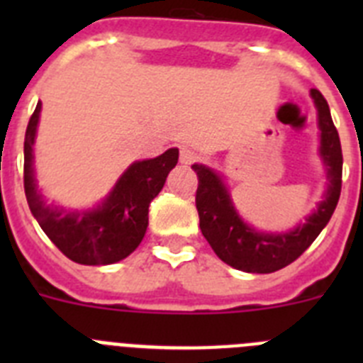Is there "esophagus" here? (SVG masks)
Listing matches in <instances>:
<instances>
[{
  "instance_id": "1",
  "label": "esophagus",
  "mask_w": 363,
  "mask_h": 363,
  "mask_svg": "<svg viewBox=\"0 0 363 363\" xmlns=\"http://www.w3.org/2000/svg\"><path fill=\"white\" fill-rule=\"evenodd\" d=\"M196 158L198 154L192 149H189V147H184V149L179 150V163H184V165H191V163L196 162Z\"/></svg>"
}]
</instances>
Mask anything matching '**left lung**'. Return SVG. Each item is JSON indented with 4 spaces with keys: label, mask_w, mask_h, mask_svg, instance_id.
<instances>
[{
    "label": "left lung",
    "mask_w": 363,
    "mask_h": 363,
    "mask_svg": "<svg viewBox=\"0 0 363 363\" xmlns=\"http://www.w3.org/2000/svg\"><path fill=\"white\" fill-rule=\"evenodd\" d=\"M311 96L318 108V127L322 130L320 156L327 167L329 187L318 209L306 218V223H300L289 233H258L238 216L223 179L209 167L192 165L198 176L196 209L201 234L218 258L230 267L259 274L284 269L303 255L335 213L342 191V145L322 92L311 89Z\"/></svg>",
    "instance_id": "8db88e82"
}]
</instances>
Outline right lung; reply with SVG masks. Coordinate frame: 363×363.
<instances>
[{"mask_svg":"<svg viewBox=\"0 0 363 363\" xmlns=\"http://www.w3.org/2000/svg\"><path fill=\"white\" fill-rule=\"evenodd\" d=\"M41 104H38L28 120L23 147V185L30 213L50 242L76 264L108 265L127 258L145 236L149 205L178 163V149L165 150L158 158L134 162L96 209L82 213L57 209L41 198L32 167Z\"/></svg>","mask_w":363,"mask_h":363,"instance_id":"1","label":"right lung"}]
</instances>
